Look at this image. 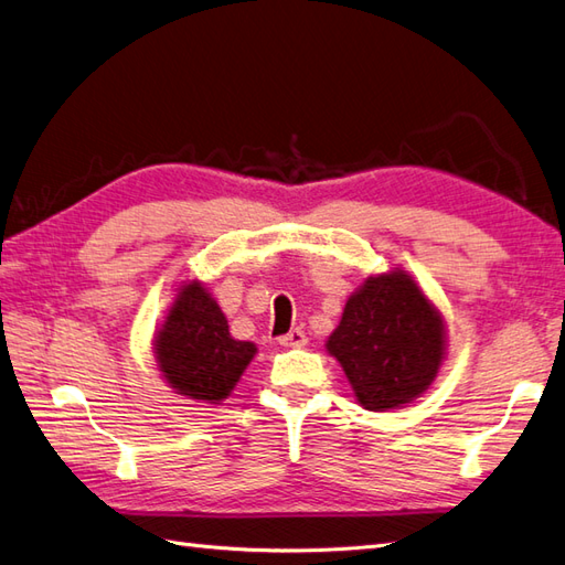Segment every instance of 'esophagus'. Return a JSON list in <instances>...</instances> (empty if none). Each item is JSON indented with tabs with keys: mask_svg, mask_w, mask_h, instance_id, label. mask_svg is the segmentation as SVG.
<instances>
[{
	"mask_svg": "<svg viewBox=\"0 0 565 565\" xmlns=\"http://www.w3.org/2000/svg\"><path fill=\"white\" fill-rule=\"evenodd\" d=\"M278 342L282 348H301V345H307V333H305V330L295 328V330H290V333L280 335Z\"/></svg>",
	"mask_w": 565,
	"mask_h": 565,
	"instance_id": "esophagus-1",
	"label": "esophagus"
}]
</instances>
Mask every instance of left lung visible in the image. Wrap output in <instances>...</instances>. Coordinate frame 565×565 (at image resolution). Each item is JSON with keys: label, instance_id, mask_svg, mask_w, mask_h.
Here are the masks:
<instances>
[{"label": "left lung", "instance_id": "obj_1", "mask_svg": "<svg viewBox=\"0 0 565 565\" xmlns=\"http://www.w3.org/2000/svg\"><path fill=\"white\" fill-rule=\"evenodd\" d=\"M326 350L362 407L395 409L419 397L441 369L444 319L405 270L371 275L348 299Z\"/></svg>", "mask_w": 565, "mask_h": 565}]
</instances>
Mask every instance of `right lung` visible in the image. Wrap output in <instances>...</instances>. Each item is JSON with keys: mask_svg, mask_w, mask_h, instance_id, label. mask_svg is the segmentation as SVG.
Returning a JSON list of instances; mask_svg holds the SVG:
<instances>
[{"mask_svg": "<svg viewBox=\"0 0 565 565\" xmlns=\"http://www.w3.org/2000/svg\"><path fill=\"white\" fill-rule=\"evenodd\" d=\"M153 345L164 381L179 395L211 405L235 391L256 354L254 342L230 335L223 309L196 280L182 285Z\"/></svg>", "mask_w": 565, "mask_h": 565, "instance_id": "add662e5", "label": "right lung"}]
</instances>
